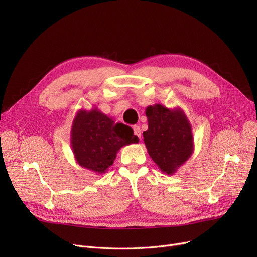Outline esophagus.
Returning a JSON list of instances; mask_svg holds the SVG:
<instances>
[{
    "label": "esophagus",
    "mask_w": 257,
    "mask_h": 257,
    "mask_svg": "<svg viewBox=\"0 0 257 257\" xmlns=\"http://www.w3.org/2000/svg\"><path fill=\"white\" fill-rule=\"evenodd\" d=\"M133 132L140 140L142 139V132H141V128L139 126H133Z\"/></svg>",
    "instance_id": "1"
}]
</instances>
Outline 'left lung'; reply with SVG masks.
Segmentation results:
<instances>
[{
  "label": "left lung",
  "mask_w": 257,
  "mask_h": 257,
  "mask_svg": "<svg viewBox=\"0 0 257 257\" xmlns=\"http://www.w3.org/2000/svg\"><path fill=\"white\" fill-rule=\"evenodd\" d=\"M148 130L143 132L147 151L159 170L173 175L194 152L192 125L180 107L154 104L146 108Z\"/></svg>",
  "instance_id": "left-lung-1"
}]
</instances>
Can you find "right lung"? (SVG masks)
Here are the masks:
<instances>
[{
    "mask_svg": "<svg viewBox=\"0 0 257 257\" xmlns=\"http://www.w3.org/2000/svg\"><path fill=\"white\" fill-rule=\"evenodd\" d=\"M132 128L115 123L97 107L80 109L71 129V147L77 164L96 174H104L113 165L121 147L138 144Z\"/></svg>",
    "mask_w": 257,
    "mask_h": 257,
    "instance_id": "add662e5",
    "label": "right lung"
}]
</instances>
